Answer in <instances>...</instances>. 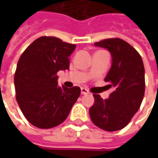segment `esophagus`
<instances>
[{"mask_svg":"<svg viewBox=\"0 0 158 158\" xmlns=\"http://www.w3.org/2000/svg\"><path fill=\"white\" fill-rule=\"evenodd\" d=\"M81 93L82 95H87L89 93V90L86 88H81Z\"/></svg>","mask_w":158,"mask_h":158,"instance_id":"1","label":"esophagus"}]
</instances>
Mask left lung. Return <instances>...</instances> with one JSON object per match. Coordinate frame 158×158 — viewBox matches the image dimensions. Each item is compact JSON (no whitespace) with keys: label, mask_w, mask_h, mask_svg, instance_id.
I'll return each instance as SVG.
<instances>
[{"label":"left lung","mask_w":158,"mask_h":158,"mask_svg":"<svg viewBox=\"0 0 158 158\" xmlns=\"http://www.w3.org/2000/svg\"><path fill=\"white\" fill-rule=\"evenodd\" d=\"M107 49L112 56V66L105 81L112 92L106 99L93 95L94 105L89 116L97 127L112 132L122 129L139 110L145 91V71L137 51L120 39H108L95 43Z\"/></svg>","instance_id":"1"}]
</instances>
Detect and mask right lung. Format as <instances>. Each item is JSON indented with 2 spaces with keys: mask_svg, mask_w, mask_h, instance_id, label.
<instances>
[{
  "mask_svg": "<svg viewBox=\"0 0 158 158\" xmlns=\"http://www.w3.org/2000/svg\"><path fill=\"white\" fill-rule=\"evenodd\" d=\"M76 45L41 37L23 52L15 73V98L28 121L39 128L61 124L81 93L79 87L58 86L57 73L69 69Z\"/></svg>",
  "mask_w": 158,
  "mask_h": 158,
  "instance_id": "obj_1",
  "label": "right lung"
}]
</instances>
